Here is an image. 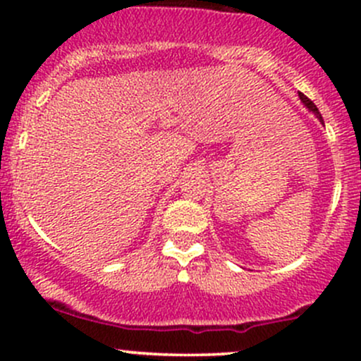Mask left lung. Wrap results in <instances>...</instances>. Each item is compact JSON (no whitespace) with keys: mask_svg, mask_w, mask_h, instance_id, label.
Listing matches in <instances>:
<instances>
[{"mask_svg":"<svg viewBox=\"0 0 361 361\" xmlns=\"http://www.w3.org/2000/svg\"><path fill=\"white\" fill-rule=\"evenodd\" d=\"M298 97H300V101H302V103H304V104H305V106H307V108H309V110H311L312 113H314V115H316V116H318V118H319V120H322V122H323V118H322V113H319V110H318V108H316V104H314V103H312V101H311V99H309V97H305V96H304V94H302V92H298Z\"/></svg>","mask_w":361,"mask_h":361,"instance_id":"8db88e82","label":"left lung"}]
</instances>
